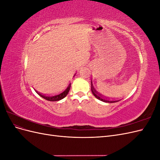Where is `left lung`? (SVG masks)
I'll list each match as a JSON object with an SVG mask.
<instances>
[{
	"label": "left lung",
	"instance_id": "8db88e82",
	"mask_svg": "<svg viewBox=\"0 0 160 160\" xmlns=\"http://www.w3.org/2000/svg\"><path fill=\"white\" fill-rule=\"evenodd\" d=\"M91 88L92 93L93 94V95L97 99H98L101 101H104V102H106V103H115V102H118V101H119L118 99H113H113H109L105 98V97H103V95H101V94H99L98 92L94 89L93 83H92V81L91 82Z\"/></svg>",
	"mask_w": 160,
	"mask_h": 160
}]
</instances>
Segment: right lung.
<instances>
[{"mask_svg": "<svg viewBox=\"0 0 160 160\" xmlns=\"http://www.w3.org/2000/svg\"><path fill=\"white\" fill-rule=\"evenodd\" d=\"M70 88H71V83L68 86H67L64 90H62L61 91L57 92V93H54L42 94L37 91H36V92L37 93V94H38L41 97H42V98H44L45 99H46L47 101H59L62 99H63L64 98H65L67 95L68 94L69 91L70 90Z\"/></svg>", "mask_w": 160, "mask_h": 160, "instance_id": "1", "label": "right lung"}]
</instances>
